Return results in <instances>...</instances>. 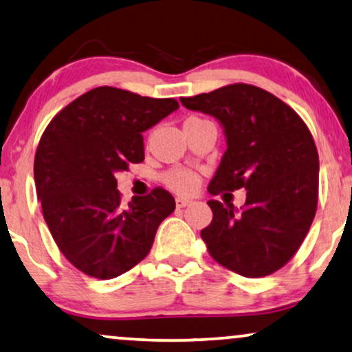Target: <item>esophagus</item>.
Masks as SVG:
<instances>
[{
  "label": "esophagus",
  "mask_w": 352,
  "mask_h": 352,
  "mask_svg": "<svg viewBox=\"0 0 352 352\" xmlns=\"http://www.w3.org/2000/svg\"><path fill=\"white\" fill-rule=\"evenodd\" d=\"M187 205H190L189 199H176V207L177 208H184Z\"/></svg>",
  "instance_id": "esophagus-1"
}]
</instances>
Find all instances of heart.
I'll use <instances>...</instances> for the list:
<instances>
[{"label": "heart", "mask_w": 352, "mask_h": 352, "mask_svg": "<svg viewBox=\"0 0 352 352\" xmlns=\"http://www.w3.org/2000/svg\"><path fill=\"white\" fill-rule=\"evenodd\" d=\"M190 121H199V118L186 120V122ZM163 179H165V184L177 194H192L199 186V176L189 170H182V168L168 171Z\"/></svg>", "instance_id": "1"}]
</instances>
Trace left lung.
Listing matches in <instances>:
<instances>
[{
  "mask_svg": "<svg viewBox=\"0 0 352 352\" xmlns=\"http://www.w3.org/2000/svg\"><path fill=\"white\" fill-rule=\"evenodd\" d=\"M181 103L213 116L225 132L226 152L208 192L248 190L239 210L208 200L213 220L200 236L210 255L237 275H270L298 252L316 217L312 134L293 108L254 85H226Z\"/></svg>",
  "mask_w": 352,
  "mask_h": 352,
  "instance_id": "8db88e82",
  "label": "left lung"
}]
</instances>
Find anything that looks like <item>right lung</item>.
Segmentation results:
<instances>
[{"instance_id":"obj_1","label":"right lung","mask_w":352,"mask_h":352,"mask_svg":"<svg viewBox=\"0 0 352 352\" xmlns=\"http://www.w3.org/2000/svg\"><path fill=\"white\" fill-rule=\"evenodd\" d=\"M177 108L173 98L98 87L45 129L34 163L36 195L54 243L77 270L111 280L150 252L175 199L157 187L122 207L116 173L142 162V132Z\"/></svg>"}]
</instances>
